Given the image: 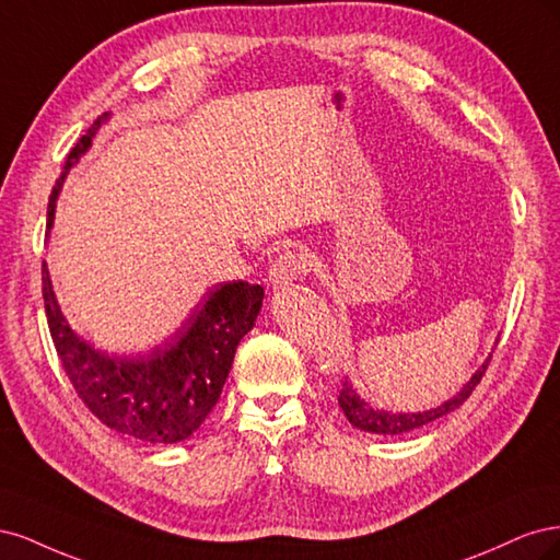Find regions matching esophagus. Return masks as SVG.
Here are the masks:
<instances>
[{"mask_svg":"<svg viewBox=\"0 0 560 560\" xmlns=\"http://www.w3.org/2000/svg\"><path fill=\"white\" fill-rule=\"evenodd\" d=\"M306 270H308V261H306V257H303V254L282 252L268 270V282H270V287H273V290H284V287H290L292 282H296L299 278L306 276Z\"/></svg>","mask_w":560,"mask_h":560,"instance_id":"obj_1","label":"esophagus"}]
</instances>
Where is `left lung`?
Here are the masks:
<instances>
[{"mask_svg":"<svg viewBox=\"0 0 560 560\" xmlns=\"http://www.w3.org/2000/svg\"><path fill=\"white\" fill-rule=\"evenodd\" d=\"M490 358H493V352H488V358L481 362V366L474 371L471 378L460 389H457V393L451 399L442 401L439 406H434V409H428V411H409V413H404V411L378 409V406L366 401L360 395V389L354 387L350 381L343 383V389H341V397H338V404H341V409H343L346 418L350 420V425L362 430V432L383 434V436H395V434L413 432V430H420L422 425H430V422H434L439 418L448 416L451 411H455L457 406H460L471 395V389L477 387V383L481 381Z\"/></svg>","mask_w":560,"mask_h":560,"instance_id":"obj_1","label":"left lung"}]
</instances>
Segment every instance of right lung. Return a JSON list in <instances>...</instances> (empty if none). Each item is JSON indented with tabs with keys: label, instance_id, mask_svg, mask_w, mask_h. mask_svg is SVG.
<instances>
[{
	"label": "right lung",
	"instance_id": "add662e5",
	"mask_svg": "<svg viewBox=\"0 0 560 560\" xmlns=\"http://www.w3.org/2000/svg\"><path fill=\"white\" fill-rule=\"evenodd\" d=\"M112 114L100 116L77 142L65 173L48 198L46 238L56 222V202L65 177L93 147ZM44 306L62 369L77 395L107 428L144 444H177L189 439L222 395L241 338L254 329L264 303V287L243 280L208 287L182 325L149 352L116 354L95 348L67 322L42 268Z\"/></svg>",
	"mask_w": 560,
	"mask_h": 560
}]
</instances>
